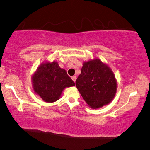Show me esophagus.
Here are the masks:
<instances>
[{"label": "esophagus", "instance_id": "obj_1", "mask_svg": "<svg viewBox=\"0 0 150 150\" xmlns=\"http://www.w3.org/2000/svg\"><path fill=\"white\" fill-rule=\"evenodd\" d=\"M72 79L74 82H75L76 80V76H72Z\"/></svg>", "mask_w": 150, "mask_h": 150}]
</instances>
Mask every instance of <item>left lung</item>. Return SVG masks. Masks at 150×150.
<instances>
[{"instance_id":"1","label":"left lung","mask_w":150,"mask_h":150,"mask_svg":"<svg viewBox=\"0 0 150 150\" xmlns=\"http://www.w3.org/2000/svg\"><path fill=\"white\" fill-rule=\"evenodd\" d=\"M76 86L88 105L94 109L111 103L117 90V82L112 69L99 59L83 62Z\"/></svg>"}]
</instances>
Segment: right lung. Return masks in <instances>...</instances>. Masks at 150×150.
I'll list each match as a JSON object with an SVG mask.
<instances>
[{"label": "right lung", "mask_w": 150, "mask_h": 150, "mask_svg": "<svg viewBox=\"0 0 150 150\" xmlns=\"http://www.w3.org/2000/svg\"><path fill=\"white\" fill-rule=\"evenodd\" d=\"M31 83L34 93L47 103L59 100L65 88L75 86L56 60L41 63L31 76Z\"/></svg>", "instance_id": "1"}]
</instances>
